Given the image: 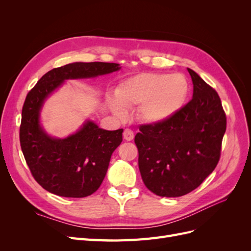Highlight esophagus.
Listing matches in <instances>:
<instances>
[{"label": "esophagus", "instance_id": "esophagus-1", "mask_svg": "<svg viewBox=\"0 0 251 251\" xmlns=\"http://www.w3.org/2000/svg\"><path fill=\"white\" fill-rule=\"evenodd\" d=\"M124 138L126 141L133 140V138H134V132L132 130H130V128H126V130L124 131Z\"/></svg>", "mask_w": 251, "mask_h": 251}]
</instances>
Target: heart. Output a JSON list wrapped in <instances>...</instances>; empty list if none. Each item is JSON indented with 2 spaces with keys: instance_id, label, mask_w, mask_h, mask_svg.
I'll use <instances>...</instances> for the list:
<instances>
[{
  "instance_id": "1",
  "label": "heart",
  "mask_w": 251,
  "mask_h": 251,
  "mask_svg": "<svg viewBox=\"0 0 251 251\" xmlns=\"http://www.w3.org/2000/svg\"><path fill=\"white\" fill-rule=\"evenodd\" d=\"M188 83L182 74L140 73L126 79L111 98L112 111L120 118L126 116L124 108H136L138 118L147 124H161L177 113L186 100Z\"/></svg>"
}]
</instances>
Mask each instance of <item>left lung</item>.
<instances>
[{"instance_id":"left-lung-1","label":"left lung","mask_w":251,"mask_h":251,"mask_svg":"<svg viewBox=\"0 0 251 251\" xmlns=\"http://www.w3.org/2000/svg\"><path fill=\"white\" fill-rule=\"evenodd\" d=\"M193 98L161 124L142 125L135 136L143 183L160 197H180L198 187L221 156L226 115L215 89L192 69Z\"/></svg>"}]
</instances>
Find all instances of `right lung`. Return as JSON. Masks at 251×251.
I'll return each mask as SVG.
<instances>
[{
  "label": "right lung",
  "instance_id": "obj_1",
  "mask_svg": "<svg viewBox=\"0 0 251 251\" xmlns=\"http://www.w3.org/2000/svg\"><path fill=\"white\" fill-rule=\"evenodd\" d=\"M120 69L115 63H73L54 68L29 91L22 110L20 142L33 178L49 193L83 198L95 193L107 174L113 151L123 141V128L107 131L88 120L65 139L48 136L40 126L45 100L64 80L95 77Z\"/></svg>",
  "mask_w": 251,
  "mask_h": 251
}]
</instances>
